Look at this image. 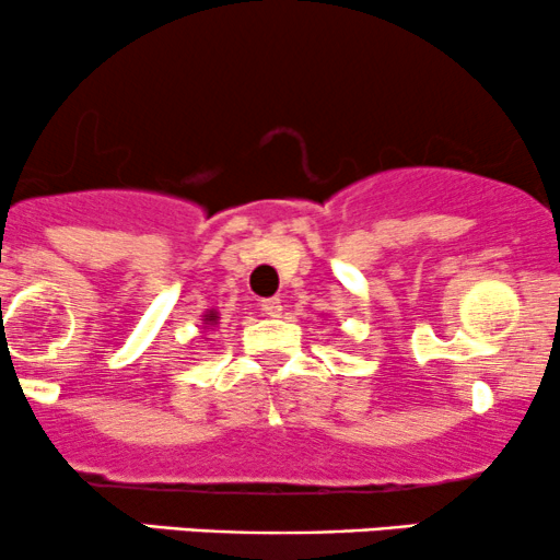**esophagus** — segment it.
Listing matches in <instances>:
<instances>
[{
    "instance_id": "34e87169",
    "label": "esophagus",
    "mask_w": 560,
    "mask_h": 560,
    "mask_svg": "<svg viewBox=\"0 0 560 560\" xmlns=\"http://www.w3.org/2000/svg\"><path fill=\"white\" fill-rule=\"evenodd\" d=\"M260 311L266 313L268 318H279L281 316V311H284V305H281V300H262L260 302Z\"/></svg>"
}]
</instances>
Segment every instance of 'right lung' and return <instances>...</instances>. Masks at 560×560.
I'll list each match as a JSON object with an SVG mask.
<instances>
[{"label": "right lung", "mask_w": 560, "mask_h": 560, "mask_svg": "<svg viewBox=\"0 0 560 560\" xmlns=\"http://www.w3.org/2000/svg\"><path fill=\"white\" fill-rule=\"evenodd\" d=\"M199 320H202V329H213V326H218V320H221V316H218V311H205Z\"/></svg>", "instance_id": "add662e5"}]
</instances>
